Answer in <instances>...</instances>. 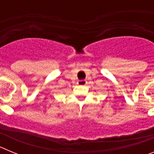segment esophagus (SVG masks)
Returning <instances> with one entry per match:
<instances>
[{
	"instance_id": "1",
	"label": "esophagus",
	"mask_w": 154,
	"mask_h": 154,
	"mask_svg": "<svg viewBox=\"0 0 154 154\" xmlns=\"http://www.w3.org/2000/svg\"><path fill=\"white\" fill-rule=\"evenodd\" d=\"M78 84L80 85H84L86 84V81L85 80H79Z\"/></svg>"
}]
</instances>
